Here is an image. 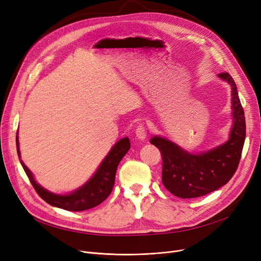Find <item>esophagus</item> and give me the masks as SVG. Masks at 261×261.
I'll use <instances>...</instances> for the list:
<instances>
[{
	"label": "esophagus",
	"mask_w": 261,
	"mask_h": 261,
	"mask_svg": "<svg viewBox=\"0 0 261 261\" xmlns=\"http://www.w3.org/2000/svg\"><path fill=\"white\" fill-rule=\"evenodd\" d=\"M135 135L136 138L141 141H144L147 138V132H146V128L143 125L138 126V128L135 129Z\"/></svg>",
	"instance_id": "34e87169"
}]
</instances>
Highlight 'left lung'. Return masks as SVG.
Instances as JSON below:
<instances>
[{"label": "left lung", "mask_w": 261, "mask_h": 261, "mask_svg": "<svg viewBox=\"0 0 261 261\" xmlns=\"http://www.w3.org/2000/svg\"><path fill=\"white\" fill-rule=\"evenodd\" d=\"M218 78L231 89L232 123L228 141L208 151L191 153L162 136H153L150 143L162 154V182L170 193L182 199L205 196L225 185L237 170L245 140V118L234 79L228 73Z\"/></svg>", "instance_id": "8db88e82"}]
</instances>
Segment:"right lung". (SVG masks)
Listing matches in <instances>:
<instances>
[{"label": "right lung", "instance_id": "right-lung-1", "mask_svg": "<svg viewBox=\"0 0 261 261\" xmlns=\"http://www.w3.org/2000/svg\"><path fill=\"white\" fill-rule=\"evenodd\" d=\"M16 141L20 163L26 175L29 176L32 185L36 189L37 194L51 206L70 212H82L93 208L109 197L115 183V174L118 164L130 149L129 138L119 140L110 150V152L103 159L99 167L89 181H87L81 187L72 191V193L57 195L50 193V191L46 190L36 182L32 171L25 166V164L21 160L18 132Z\"/></svg>", "mask_w": 261, "mask_h": 261}]
</instances>
